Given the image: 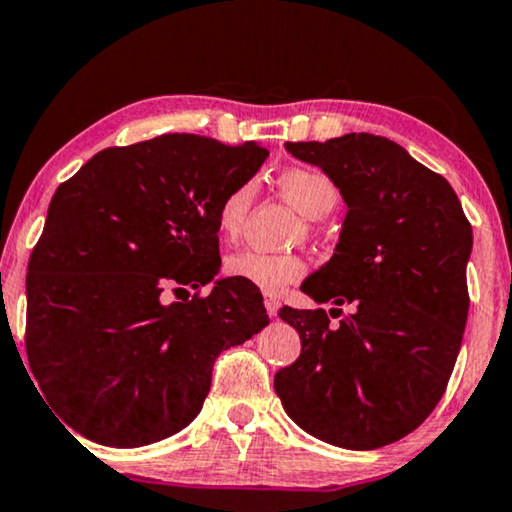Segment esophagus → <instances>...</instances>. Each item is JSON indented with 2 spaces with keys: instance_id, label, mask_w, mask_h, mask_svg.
<instances>
[{
  "instance_id": "34e87169",
  "label": "esophagus",
  "mask_w": 512,
  "mask_h": 512,
  "mask_svg": "<svg viewBox=\"0 0 512 512\" xmlns=\"http://www.w3.org/2000/svg\"><path fill=\"white\" fill-rule=\"evenodd\" d=\"M264 307H266V312H269V316H275V314H278V310H280V300L275 298V296H271V294H266L264 296Z\"/></svg>"
}]
</instances>
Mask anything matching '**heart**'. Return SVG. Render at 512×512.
<instances>
[{"mask_svg": "<svg viewBox=\"0 0 512 512\" xmlns=\"http://www.w3.org/2000/svg\"><path fill=\"white\" fill-rule=\"evenodd\" d=\"M275 184H278L282 196L312 221L326 218L342 202V191H339L335 180L319 168H285L275 177ZM255 191L257 186L253 180H243L223 193L216 209V225L225 239L239 237L250 207H253ZM310 223H307V230L312 227ZM225 273L234 280L250 282L266 294H282L307 273V262L298 253H266V250L248 248L225 259Z\"/></svg>", "mask_w": 512, "mask_h": 512, "instance_id": "heart-1", "label": "heart"}]
</instances>
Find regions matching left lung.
<instances>
[{
  "instance_id": "left-lung-1",
  "label": "left lung",
  "mask_w": 512,
  "mask_h": 512,
  "mask_svg": "<svg viewBox=\"0 0 512 512\" xmlns=\"http://www.w3.org/2000/svg\"><path fill=\"white\" fill-rule=\"evenodd\" d=\"M287 150L321 166L348 205L335 255L300 289L351 314L330 326L342 310L282 307L300 355L275 373V394L319 440L380 449L424 424L449 385L469 312L472 225L451 184L385 136Z\"/></svg>"
}]
</instances>
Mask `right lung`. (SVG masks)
Segmentation results:
<instances>
[{
	"mask_svg": "<svg viewBox=\"0 0 512 512\" xmlns=\"http://www.w3.org/2000/svg\"><path fill=\"white\" fill-rule=\"evenodd\" d=\"M269 150L198 134L107 148L56 189L27 271L29 367L70 428L143 446L198 417L225 348L269 323L221 266L216 209ZM197 289L182 304L166 290Z\"/></svg>",
	"mask_w": 512,
	"mask_h": 512,
	"instance_id": "obj_1",
	"label": "right lung"
}]
</instances>
